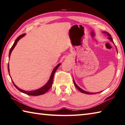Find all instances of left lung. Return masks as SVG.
Instances as JSON below:
<instances>
[{"label":"left lung","instance_id":"left-lung-1","mask_svg":"<svg viewBox=\"0 0 125 125\" xmlns=\"http://www.w3.org/2000/svg\"><path fill=\"white\" fill-rule=\"evenodd\" d=\"M103 33L105 34V35H107L108 36V39H109L110 41H111V42H113V43L114 44V42H113V40H112V37H111V35H110L109 33H108L107 32H106V31L103 32ZM116 50H117V48H116ZM73 83H74V85L75 86V87H76L77 88V89H78L82 93L86 94H90V95H92V94H97L96 93H89V92H87V91H85V90H83L81 89V88L79 86L76 84V83H75V80H74V79H73ZM99 93H100V92H99Z\"/></svg>","mask_w":125,"mask_h":125}]
</instances>
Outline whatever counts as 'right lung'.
I'll return each mask as SVG.
<instances>
[{"label": "right lung", "mask_w": 125, "mask_h": 125, "mask_svg": "<svg viewBox=\"0 0 125 125\" xmlns=\"http://www.w3.org/2000/svg\"><path fill=\"white\" fill-rule=\"evenodd\" d=\"M25 35V34H22V35H21L18 36L17 39H16L15 40V42H14V44L13 45V46H12V47L10 49V51H9V58H10V55H11V53L12 52V51H13L14 48H15L16 45L17 44V42H18V41H19L20 39L22 38V37H24V36ZM60 65H61L60 63V64H58L55 67V68L53 69L52 73H51L50 78H49V80H48V81L47 82L46 84L44 85L43 86H42V87H40V89L35 90H32V91L24 90H22V89H20V88L18 87L17 86H16L15 84V83H14V82L13 81V80H12V82H13V83L14 84V85L15 86V87L16 88V89H17L18 90L21 91V93H24L25 94H27V95H31V96H38V95H42V94H44L45 93H46V92L50 89L51 87L52 86V83H53V79H54V73H55V72H56V71L57 69H58V67L60 66ZM9 64H8V72H9V75H10V71H9ZM10 78H11V76H10Z\"/></svg>", "instance_id": "1"}]
</instances>
